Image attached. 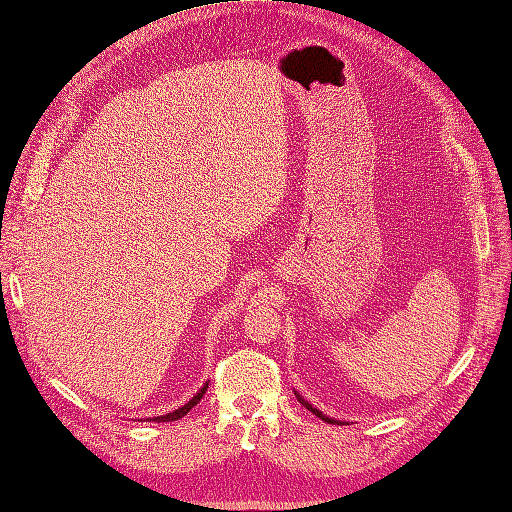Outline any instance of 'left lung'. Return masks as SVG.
Returning a JSON list of instances; mask_svg holds the SVG:
<instances>
[{
	"instance_id": "left-lung-1",
	"label": "left lung",
	"mask_w": 512,
	"mask_h": 512,
	"mask_svg": "<svg viewBox=\"0 0 512 512\" xmlns=\"http://www.w3.org/2000/svg\"><path fill=\"white\" fill-rule=\"evenodd\" d=\"M295 395H297V399H299V404H303V406H305V408H307V410H309V412H314V414H316V416H318V418H322V420H324V422H330V425H337V422H339V420H335V418H330V416H326V414H322V412H320V410H318V408H314V406H311V404H309V402H307V399H303V397H301V395H299V393H295Z\"/></svg>"
}]
</instances>
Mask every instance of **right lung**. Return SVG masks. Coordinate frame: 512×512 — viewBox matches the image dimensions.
<instances>
[{"instance_id":"add662e5","label":"right lung","mask_w":512,"mask_h":512,"mask_svg":"<svg viewBox=\"0 0 512 512\" xmlns=\"http://www.w3.org/2000/svg\"><path fill=\"white\" fill-rule=\"evenodd\" d=\"M207 387H209V383H205L203 387H201V391H198L188 404H184L182 408H177V410H173V412H169V414H163V416H154V418H150L152 422H171V420H177V418H182V416H186L198 402H201L203 399V395H205V391H207ZM148 420V418H146Z\"/></svg>"}]
</instances>
